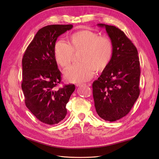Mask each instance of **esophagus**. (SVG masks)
Returning <instances> with one entry per match:
<instances>
[{
  "mask_svg": "<svg viewBox=\"0 0 159 159\" xmlns=\"http://www.w3.org/2000/svg\"><path fill=\"white\" fill-rule=\"evenodd\" d=\"M83 84H83V83H76V86H83Z\"/></svg>",
  "mask_w": 159,
  "mask_h": 159,
  "instance_id": "esophagus-1",
  "label": "esophagus"
}]
</instances>
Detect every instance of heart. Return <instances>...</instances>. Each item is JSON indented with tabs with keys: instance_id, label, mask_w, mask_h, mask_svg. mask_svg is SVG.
Listing matches in <instances>:
<instances>
[{
	"instance_id": "b5f03b06",
	"label": "heart",
	"mask_w": 159,
	"mask_h": 159,
	"mask_svg": "<svg viewBox=\"0 0 159 159\" xmlns=\"http://www.w3.org/2000/svg\"><path fill=\"white\" fill-rule=\"evenodd\" d=\"M79 54L81 62L73 65L66 71V80L73 83L86 82L97 71L104 70L109 65L113 54L111 40L90 30H80L70 34L67 43L58 40L54 44L53 54L57 63L63 69L70 65L74 53Z\"/></svg>"
}]
</instances>
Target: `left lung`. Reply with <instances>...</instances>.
I'll return each mask as SVG.
<instances>
[{
	"label": "left lung",
	"instance_id": "obj_1",
	"mask_svg": "<svg viewBox=\"0 0 159 159\" xmlns=\"http://www.w3.org/2000/svg\"><path fill=\"white\" fill-rule=\"evenodd\" d=\"M105 28L113 45L109 65L93 84L94 106L98 115L114 121L125 116L139 96L140 63L137 49L124 32L114 25Z\"/></svg>",
	"mask_w": 159,
	"mask_h": 159
}]
</instances>
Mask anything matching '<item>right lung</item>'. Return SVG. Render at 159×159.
Masks as SVG:
<instances>
[{
	"label": "right lung",
	"mask_w": 159,
	"mask_h": 159,
	"mask_svg": "<svg viewBox=\"0 0 159 159\" xmlns=\"http://www.w3.org/2000/svg\"><path fill=\"white\" fill-rule=\"evenodd\" d=\"M73 25H49L39 30L22 58V89L25 104L40 121L55 125L66 115V105L75 89V84L58 90L61 73L53 54L58 37Z\"/></svg>",
	"instance_id": "obj_1"
}]
</instances>
